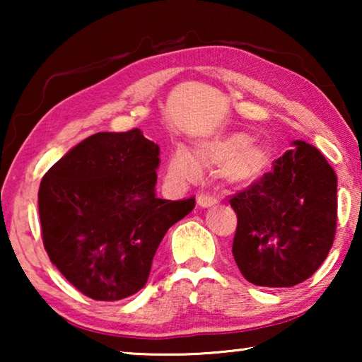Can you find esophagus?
<instances>
[{"instance_id":"1","label":"esophagus","mask_w":362,"mask_h":362,"mask_svg":"<svg viewBox=\"0 0 362 362\" xmlns=\"http://www.w3.org/2000/svg\"><path fill=\"white\" fill-rule=\"evenodd\" d=\"M217 198H214L211 194H206V193H201L198 196V199H196V203H198L199 207H211L214 204H217Z\"/></svg>"}]
</instances>
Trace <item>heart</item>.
Returning <instances> with one entry per match:
<instances>
[{
    "instance_id": "obj_1",
    "label": "heart",
    "mask_w": 362,
    "mask_h": 362,
    "mask_svg": "<svg viewBox=\"0 0 362 362\" xmlns=\"http://www.w3.org/2000/svg\"><path fill=\"white\" fill-rule=\"evenodd\" d=\"M218 166L220 179L230 185L247 187L259 182L272 166V153L246 132H231L194 146L188 153L177 146L169 156L168 177L173 183H192L201 169Z\"/></svg>"
}]
</instances>
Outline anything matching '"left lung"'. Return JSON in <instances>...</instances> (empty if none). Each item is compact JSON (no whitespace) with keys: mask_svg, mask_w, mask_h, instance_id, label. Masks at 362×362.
<instances>
[{"mask_svg":"<svg viewBox=\"0 0 362 362\" xmlns=\"http://www.w3.org/2000/svg\"><path fill=\"white\" fill-rule=\"evenodd\" d=\"M259 182L231 196L233 257L249 283L292 287L313 276L332 247L337 175L313 145L296 140Z\"/></svg>","mask_w":362,"mask_h":362,"instance_id":"1","label":"left lung"}]
</instances>
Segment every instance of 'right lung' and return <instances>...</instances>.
Returning <instances> with one entry per match:
<instances>
[{"label":"right lung","mask_w":362,"mask_h":362,"mask_svg":"<svg viewBox=\"0 0 362 362\" xmlns=\"http://www.w3.org/2000/svg\"><path fill=\"white\" fill-rule=\"evenodd\" d=\"M159 146L140 129L97 132L42 177L38 209L49 259L76 289L100 302L139 292L166 231L194 198H156Z\"/></svg>","instance_id":"obj_1"}]
</instances>
